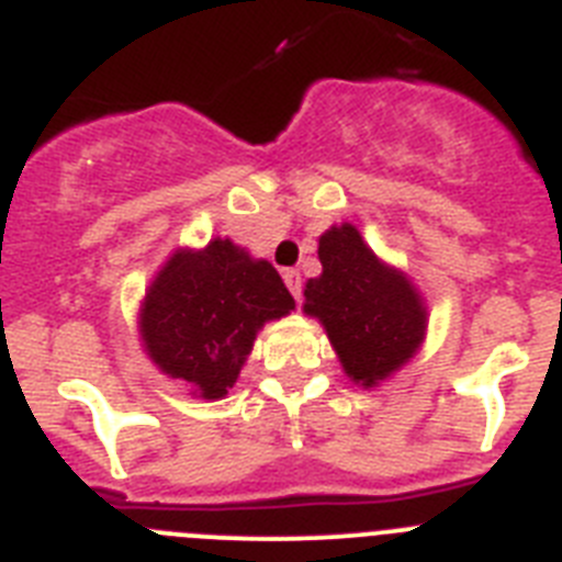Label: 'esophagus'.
I'll use <instances>...</instances> for the list:
<instances>
[{"label":"esophagus","mask_w":562,"mask_h":562,"mask_svg":"<svg viewBox=\"0 0 562 562\" xmlns=\"http://www.w3.org/2000/svg\"><path fill=\"white\" fill-rule=\"evenodd\" d=\"M284 284L290 286V292L295 295V301H301V290H304V284H301V272L284 270Z\"/></svg>","instance_id":"1"}]
</instances>
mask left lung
<instances>
[{
	"mask_svg": "<svg viewBox=\"0 0 562 562\" xmlns=\"http://www.w3.org/2000/svg\"><path fill=\"white\" fill-rule=\"evenodd\" d=\"M324 272L310 278L304 310L321 317L342 369L374 385L416 351L425 310L414 286L385 267L351 225L331 227L317 247Z\"/></svg>",
	"mask_w": 562,
	"mask_h": 562,
	"instance_id": "left-lung-1",
	"label": "left lung"
}]
</instances>
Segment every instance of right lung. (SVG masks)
I'll return each mask as SVG.
<instances>
[{
	"instance_id": "obj_1",
	"label": "right lung",
	"mask_w": 562,
	"mask_h": 562,
	"mask_svg": "<svg viewBox=\"0 0 562 562\" xmlns=\"http://www.w3.org/2000/svg\"><path fill=\"white\" fill-rule=\"evenodd\" d=\"M295 306L270 261H252L231 238L200 252H173L146 295L140 331L168 376L205 400L233 389L265 321Z\"/></svg>"
}]
</instances>
